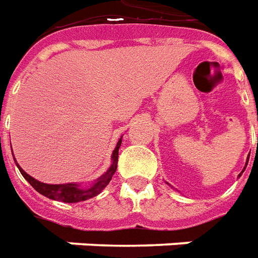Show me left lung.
I'll use <instances>...</instances> for the list:
<instances>
[{"label":"left lung","instance_id":"left-lung-1","mask_svg":"<svg viewBox=\"0 0 258 258\" xmlns=\"http://www.w3.org/2000/svg\"><path fill=\"white\" fill-rule=\"evenodd\" d=\"M246 165H247V164H246Z\"/></svg>","mask_w":258,"mask_h":258}]
</instances>
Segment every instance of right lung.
Here are the masks:
<instances>
[{
  "instance_id": "obj_1",
  "label": "right lung",
  "mask_w": 258,
  "mask_h": 258,
  "mask_svg": "<svg viewBox=\"0 0 258 258\" xmlns=\"http://www.w3.org/2000/svg\"><path fill=\"white\" fill-rule=\"evenodd\" d=\"M120 143H122V139H119V142L116 144L115 147L114 153H112V165L109 167V169L107 172L104 173L101 178H98L96 180V183L90 186V187H80L79 184H74V183H67V184H47V183H41L38 182L34 178H32L30 175H27L23 169H22L18 162L16 165L19 168V171L23 175V178L26 179L29 183L32 184L33 187L41 193L43 196L48 197V199H52V200H58V202H63V203H79V202H85V200H89L91 197L97 196L100 195L101 190L104 187L109 183V180L112 178V175L116 171V167H118V150L120 147Z\"/></svg>"
}]
</instances>
